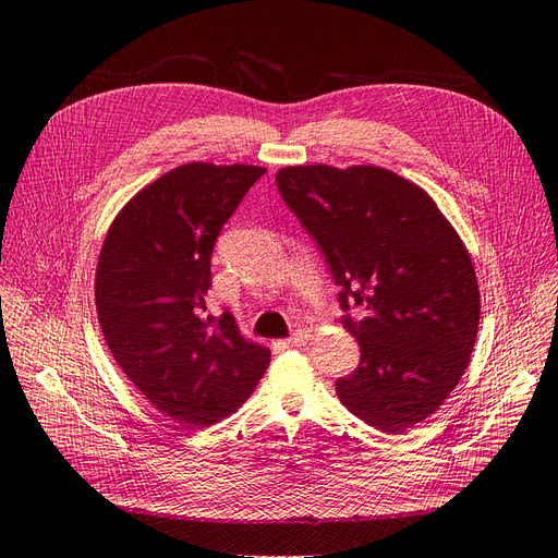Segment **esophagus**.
I'll return each instance as SVG.
<instances>
[{"label":"esophagus","instance_id":"1","mask_svg":"<svg viewBox=\"0 0 558 558\" xmlns=\"http://www.w3.org/2000/svg\"><path fill=\"white\" fill-rule=\"evenodd\" d=\"M310 330H305V328H301V330H296L294 335H291L287 341H289V345H303V343H307L310 341Z\"/></svg>","mask_w":558,"mask_h":558}]
</instances>
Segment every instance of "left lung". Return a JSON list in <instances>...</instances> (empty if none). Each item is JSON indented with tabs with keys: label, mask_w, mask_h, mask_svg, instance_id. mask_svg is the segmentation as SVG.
Returning a JSON list of instances; mask_svg holds the SVG:
<instances>
[{
	"label": "left lung",
	"mask_w": 558,
	"mask_h": 558,
	"mask_svg": "<svg viewBox=\"0 0 558 558\" xmlns=\"http://www.w3.org/2000/svg\"><path fill=\"white\" fill-rule=\"evenodd\" d=\"M276 185L341 287L360 366L339 400L400 434L434 414L471 362L480 328L473 259L432 196L383 167H284ZM365 316L353 319L349 305Z\"/></svg>",
	"instance_id": "1"
}]
</instances>
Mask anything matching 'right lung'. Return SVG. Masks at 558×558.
Wrapping results in <instances>:
<instances>
[{"instance_id": "obj_1", "label": "right lung", "mask_w": 558, "mask_h": 558, "mask_svg": "<svg viewBox=\"0 0 558 558\" xmlns=\"http://www.w3.org/2000/svg\"><path fill=\"white\" fill-rule=\"evenodd\" d=\"M262 167L190 162L137 192L112 221L95 299L114 362L181 427H208L253 393L271 362L228 310L213 316L210 259Z\"/></svg>"}]
</instances>
